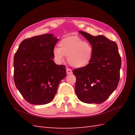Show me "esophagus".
Segmentation results:
<instances>
[{
    "mask_svg": "<svg viewBox=\"0 0 135 135\" xmlns=\"http://www.w3.org/2000/svg\"><path fill=\"white\" fill-rule=\"evenodd\" d=\"M66 71H67V74H72L73 73V72H72V70H71L70 68H67V69H66Z\"/></svg>",
    "mask_w": 135,
    "mask_h": 135,
    "instance_id": "esophagus-1",
    "label": "esophagus"
}]
</instances>
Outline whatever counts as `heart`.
<instances>
[{
  "label": "heart",
  "instance_id": "1",
  "mask_svg": "<svg viewBox=\"0 0 135 135\" xmlns=\"http://www.w3.org/2000/svg\"><path fill=\"white\" fill-rule=\"evenodd\" d=\"M59 46L60 47H55L53 50L54 57L58 62L64 61L65 56L72 67L81 68L88 64L92 57L91 46L78 36L67 37L60 42Z\"/></svg>",
  "mask_w": 135,
  "mask_h": 135
}]
</instances>
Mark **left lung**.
<instances>
[{
	"instance_id": "left-lung-1",
	"label": "left lung",
	"mask_w": 135,
	"mask_h": 135,
	"mask_svg": "<svg viewBox=\"0 0 135 135\" xmlns=\"http://www.w3.org/2000/svg\"><path fill=\"white\" fill-rule=\"evenodd\" d=\"M90 42L93 54L89 64L73 70L75 93L81 102L100 104L116 89L120 78L121 59L116 43L104 36L79 31Z\"/></svg>"
}]
</instances>
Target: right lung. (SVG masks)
<instances>
[{"label":"right lung","mask_w":135,"mask_h":135,"mask_svg":"<svg viewBox=\"0 0 135 135\" xmlns=\"http://www.w3.org/2000/svg\"><path fill=\"white\" fill-rule=\"evenodd\" d=\"M58 39L45 33L24 39L14 57V81L25 100L43 105L53 101L57 88L66 73L64 65L53 59Z\"/></svg>","instance_id":"add662e5"}]
</instances>
